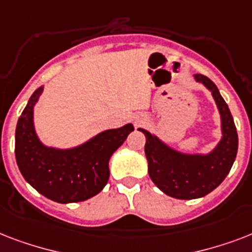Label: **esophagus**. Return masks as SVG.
I'll list each match as a JSON object with an SVG mask.
<instances>
[{
    "label": "esophagus",
    "instance_id": "obj_1",
    "mask_svg": "<svg viewBox=\"0 0 252 252\" xmlns=\"http://www.w3.org/2000/svg\"><path fill=\"white\" fill-rule=\"evenodd\" d=\"M141 122H144V119H142V120H138L137 123H141Z\"/></svg>",
    "mask_w": 252,
    "mask_h": 252
}]
</instances>
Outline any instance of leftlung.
Listing matches in <instances>:
<instances>
[{
	"label": "left lung",
	"instance_id": "8db88e82",
	"mask_svg": "<svg viewBox=\"0 0 252 252\" xmlns=\"http://www.w3.org/2000/svg\"><path fill=\"white\" fill-rule=\"evenodd\" d=\"M195 78L212 91L221 114L222 138L213 152L207 156L182 154L148 130L140 129L146 137L145 154L150 179L166 195L182 200L203 197L219 187L230 171L238 152L237 128L226 102L208 77L196 74Z\"/></svg>",
	"mask_w": 252,
	"mask_h": 252
}]
</instances>
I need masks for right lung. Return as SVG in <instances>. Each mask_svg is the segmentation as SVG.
<instances>
[{
	"instance_id": "add662e5",
	"label": "right lung",
	"mask_w": 252,
	"mask_h": 252,
	"mask_svg": "<svg viewBox=\"0 0 252 252\" xmlns=\"http://www.w3.org/2000/svg\"><path fill=\"white\" fill-rule=\"evenodd\" d=\"M39 87L18 119L15 158L22 175L39 193L56 203H78L102 191L110 178L108 161L133 130L132 124L104 130L74 149L47 148L33 129V104L40 96Z\"/></svg>"
}]
</instances>
